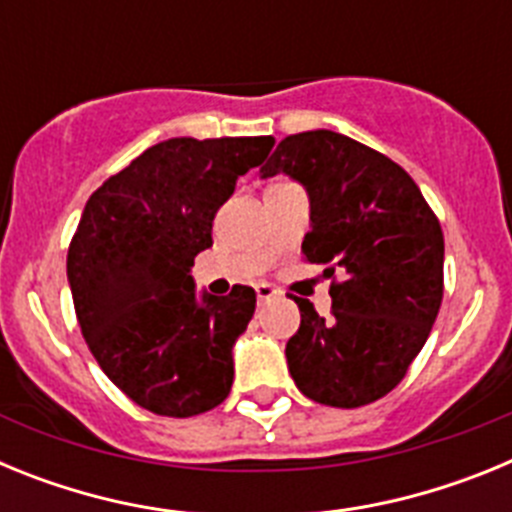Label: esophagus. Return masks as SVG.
I'll return each mask as SVG.
<instances>
[{"mask_svg":"<svg viewBox=\"0 0 512 512\" xmlns=\"http://www.w3.org/2000/svg\"><path fill=\"white\" fill-rule=\"evenodd\" d=\"M279 292L271 284H256V297H259V302H266L271 300V297H277Z\"/></svg>","mask_w":512,"mask_h":512,"instance_id":"esophagus-1","label":"esophagus"}]
</instances>
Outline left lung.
Masks as SVG:
<instances>
[{
  "label": "left lung",
  "instance_id": "8db88e82",
  "mask_svg": "<svg viewBox=\"0 0 512 512\" xmlns=\"http://www.w3.org/2000/svg\"><path fill=\"white\" fill-rule=\"evenodd\" d=\"M259 174L305 187L302 253L333 279L328 318L295 297L302 320L284 354L297 390L330 408L379 400L408 374L441 307L436 215L402 166L333 130L287 135Z\"/></svg>",
  "mask_w": 512,
  "mask_h": 512
}]
</instances>
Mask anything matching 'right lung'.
Here are the masks:
<instances>
[{
  "mask_svg": "<svg viewBox=\"0 0 512 512\" xmlns=\"http://www.w3.org/2000/svg\"><path fill=\"white\" fill-rule=\"evenodd\" d=\"M274 138H169L89 197L69 246L71 297L102 372L135 405L169 418L217 408L233 387V346L256 292H197L194 256L215 212Z\"/></svg>",
  "mask_w": 512,
  "mask_h": 512,
  "instance_id": "add662e5",
  "label": "right lung"
}]
</instances>
